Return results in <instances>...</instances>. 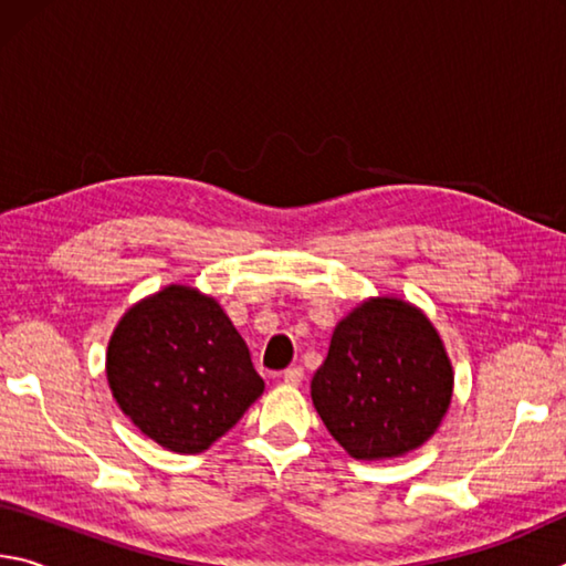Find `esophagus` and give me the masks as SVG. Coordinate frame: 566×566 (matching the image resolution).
<instances>
[{"label":"esophagus","mask_w":566,"mask_h":566,"mask_svg":"<svg viewBox=\"0 0 566 566\" xmlns=\"http://www.w3.org/2000/svg\"><path fill=\"white\" fill-rule=\"evenodd\" d=\"M282 379H284V385H292V387L302 385V379H304V369H302V367H290V369H284V371H282Z\"/></svg>","instance_id":"34e87169"}]
</instances>
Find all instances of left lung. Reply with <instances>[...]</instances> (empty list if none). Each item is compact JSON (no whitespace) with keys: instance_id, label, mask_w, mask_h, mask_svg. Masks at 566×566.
<instances>
[{"instance_id":"8db88e82","label":"left lung","mask_w":566,"mask_h":566,"mask_svg":"<svg viewBox=\"0 0 566 566\" xmlns=\"http://www.w3.org/2000/svg\"><path fill=\"white\" fill-rule=\"evenodd\" d=\"M454 371L427 314L375 296L334 327L312 401L354 459H391L427 442L452 401Z\"/></svg>"}]
</instances>
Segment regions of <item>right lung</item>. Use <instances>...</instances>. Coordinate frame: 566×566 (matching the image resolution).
Wrapping results in <instances>:
<instances>
[{
	"mask_svg": "<svg viewBox=\"0 0 566 566\" xmlns=\"http://www.w3.org/2000/svg\"><path fill=\"white\" fill-rule=\"evenodd\" d=\"M107 381L142 434L199 454L262 397L247 342L214 296L169 284L124 312L107 347Z\"/></svg>",
	"mask_w": 566,
	"mask_h": 566,
	"instance_id": "right-lung-1",
	"label": "right lung"
}]
</instances>
